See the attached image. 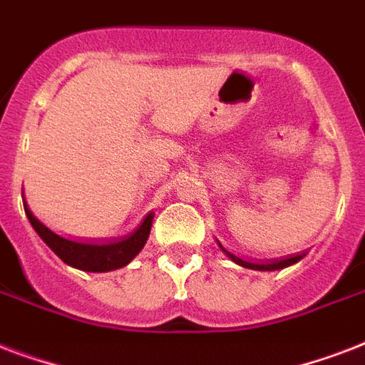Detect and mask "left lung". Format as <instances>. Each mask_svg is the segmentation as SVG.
Instances as JSON below:
<instances>
[{"label":"left lung","instance_id":"obj_1","mask_svg":"<svg viewBox=\"0 0 365 365\" xmlns=\"http://www.w3.org/2000/svg\"><path fill=\"white\" fill-rule=\"evenodd\" d=\"M223 252H227V250H223ZM227 255L235 261V263H239V265L246 267V269H255V271H277V269H284V267L294 265V263H297V261L303 257V255H294V257H288V259L271 261V263H265V265H263V263H250V261H244V259H240V257H237V255L229 254V252H227Z\"/></svg>","mask_w":365,"mask_h":365}]
</instances>
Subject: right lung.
Returning a JSON list of instances; mask_svg holds the SVG:
<instances>
[{"label": "right lung", "mask_w": 365, "mask_h": 365, "mask_svg": "<svg viewBox=\"0 0 365 365\" xmlns=\"http://www.w3.org/2000/svg\"><path fill=\"white\" fill-rule=\"evenodd\" d=\"M24 212L28 220H30L31 227L36 229V233L41 237L43 242L47 244L60 259L68 263V265L76 267V269L88 272L115 271V269L128 265L140 254L143 244L148 242L151 223H153V214H148L142 225L130 237H125V239L111 244H83L62 239L56 233H53L41 222H37V217H34V214L26 205Z\"/></svg>", "instance_id": "right-lung-1"}]
</instances>
